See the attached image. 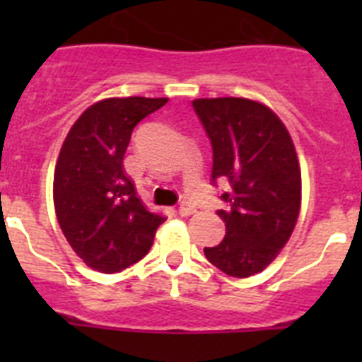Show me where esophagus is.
I'll list each match as a JSON object with an SVG mask.
<instances>
[{"mask_svg":"<svg viewBox=\"0 0 362 362\" xmlns=\"http://www.w3.org/2000/svg\"><path fill=\"white\" fill-rule=\"evenodd\" d=\"M194 212H196V206L190 201H183V203L179 204V216H192Z\"/></svg>","mask_w":362,"mask_h":362,"instance_id":"esophagus-1","label":"esophagus"}]
</instances>
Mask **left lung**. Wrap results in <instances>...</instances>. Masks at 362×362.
Listing matches in <instances>:
<instances>
[{
  "label": "left lung",
  "instance_id": "obj_1",
  "mask_svg": "<svg viewBox=\"0 0 362 362\" xmlns=\"http://www.w3.org/2000/svg\"><path fill=\"white\" fill-rule=\"evenodd\" d=\"M212 145V185L223 183L217 216L225 239L204 248L232 277L263 272L286 245L300 206V170L288 130L268 107L243 98L196 99Z\"/></svg>",
  "mask_w": 362,
  "mask_h": 362
}]
</instances>
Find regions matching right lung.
Returning a JSON list of instances; mask_svg holds the SVG:
<instances>
[{"label": "right lung", "instance_id": "add662e5", "mask_svg": "<svg viewBox=\"0 0 362 362\" xmlns=\"http://www.w3.org/2000/svg\"><path fill=\"white\" fill-rule=\"evenodd\" d=\"M166 98H110L92 105L70 129L54 174V204L66 241L103 274L148 254L165 217L143 206L123 158L132 130Z\"/></svg>", "mask_w": 362, "mask_h": 362}]
</instances>
